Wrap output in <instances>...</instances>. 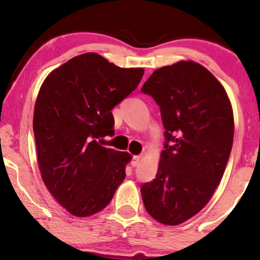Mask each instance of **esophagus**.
Masks as SVG:
<instances>
[{
    "instance_id": "34e87169",
    "label": "esophagus",
    "mask_w": 260,
    "mask_h": 260,
    "mask_svg": "<svg viewBox=\"0 0 260 260\" xmlns=\"http://www.w3.org/2000/svg\"><path fill=\"white\" fill-rule=\"evenodd\" d=\"M141 158H142L141 156H134L133 161H131V166H133V167H137L138 165H140Z\"/></svg>"
}]
</instances>
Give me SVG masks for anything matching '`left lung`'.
<instances>
[{
  "mask_svg": "<svg viewBox=\"0 0 260 260\" xmlns=\"http://www.w3.org/2000/svg\"><path fill=\"white\" fill-rule=\"evenodd\" d=\"M142 92L159 105L167 140L142 199L156 221L176 226L208 204L222 179L233 144L232 105L220 81L191 60L156 70Z\"/></svg>",
  "mask_w": 260,
  "mask_h": 260,
  "instance_id": "left-lung-1",
  "label": "left lung"
}]
</instances>
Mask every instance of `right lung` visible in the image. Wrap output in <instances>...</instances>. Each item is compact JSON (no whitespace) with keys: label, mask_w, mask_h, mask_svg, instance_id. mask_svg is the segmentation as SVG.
<instances>
[{"label":"right lung","mask_w":260,"mask_h":260,"mask_svg":"<svg viewBox=\"0 0 260 260\" xmlns=\"http://www.w3.org/2000/svg\"><path fill=\"white\" fill-rule=\"evenodd\" d=\"M143 69H122L84 53L53 70L39 91L33 130L42 181L78 218L101 212L125 179L133 156L103 147L113 134L111 110L138 86Z\"/></svg>","instance_id":"1"}]
</instances>
